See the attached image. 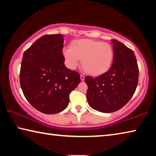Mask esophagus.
Listing matches in <instances>:
<instances>
[{
	"label": "esophagus",
	"instance_id": "esophagus-1",
	"mask_svg": "<svg viewBox=\"0 0 156 156\" xmlns=\"http://www.w3.org/2000/svg\"><path fill=\"white\" fill-rule=\"evenodd\" d=\"M80 80L82 81H83L84 80V76L83 75H80Z\"/></svg>",
	"mask_w": 156,
	"mask_h": 156
}]
</instances>
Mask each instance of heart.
Here are the masks:
<instances>
[{
  "instance_id": "b5f03b06",
  "label": "heart",
  "mask_w": 156,
  "mask_h": 156,
  "mask_svg": "<svg viewBox=\"0 0 156 156\" xmlns=\"http://www.w3.org/2000/svg\"><path fill=\"white\" fill-rule=\"evenodd\" d=\"M62 54L70 69H76L83 59L87 72L94 76L106 72L113 59V49L109 43L90 39L75 41L72 44V48L63 49Z\"/></svg>"
}]
</instances>
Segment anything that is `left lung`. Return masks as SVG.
<instances>
[{
  "instance_id": "obj_1",
  "label": "left lung",
  "mask_w": 156,
  "mask_h": 156,
  "mask_svg": "<svg viewBox=\"0 0 156 156\" xmlns=\"http://www.w3.org/2000/svg\"><path fill=\"white\" fill-rule=\"evenodd\" d=\"M112 65L96 78L87 76V101L92 109L102 113L120 109L133 96L138 85L139 70L134 52L117 40H112Z\"/></svg>"
}]
</instances>
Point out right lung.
Returning a JSON list of instances; mask_svg holds the SVG:
<instances>
[{"label": "right lung", "instance_id": "right-lung-1", "mask_svg": "<svg viewBox=\"0 0 156 156\" xmlns=\"http://www.w3.org/2000/svg\"><path fill=\"white\" fill-rule=\"evenodd\" d=\"M62 34L44 35L23 54L20 83L27 101L46 114L67 107L69 96L80 83L79 73L65 67Z\"/></svg>", "mask_w": 156, "mask_h": 156}]
</instances>
